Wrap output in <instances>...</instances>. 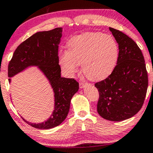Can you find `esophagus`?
<instances>
[{"label":"esophagus","instance_id":"esophagus-1","mask_svg":"<svg viewBox=\"0 0 153 153\" xmlns=\"http://www.w3.org/2000/svg\"><path fill=\"white\" fill-rule=\"evenodd\" d=\"M86 84H87L86 82H84V81H81V82H79V85H80V88H83L86 85Z\"/></svg>","mask_w":153,"mask_h":153}]
</instances>
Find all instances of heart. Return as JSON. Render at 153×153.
Here are the masks:
<instances>
[{
  "label": "heart",
  "instance_id": "heart-1",
  "mask_svg": "<svg viewBox=\"0 0 153 153\" xmlns=\"http://www.w3.org/2000/svg\"><path fill=\"white\" fill-rule=\"evenodd\" d=\"M68 50H59L58 62L64 73L74 75L82 65L88 78L101 80L111 74L119 57V46L111 35L85 32L71 38Z\"/></svg>",
  "mask_w": 153,
  "mask_h": 153
}]
</instances>
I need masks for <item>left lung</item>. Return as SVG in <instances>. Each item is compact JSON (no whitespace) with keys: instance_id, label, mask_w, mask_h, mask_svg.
Listing matches in <instances>:
<instances>
[{"instance_id":"8db88e82","label":"left lung","mask_w":153,"mask_h":153,"mask_svg":"<svg viewBox=\"0 0 153 153\" xmlns=\"http://www.w3.org/2000/svg\"><path fill=\"white\" fill-rule=\"evenodd\" d=\"M109 30L119 45V57L111 74L95 84L99 92L97 111L106 120L119 122L141 109L148 77L143 54L134 40L113 28Z\"/></svg>"}]
</instances>
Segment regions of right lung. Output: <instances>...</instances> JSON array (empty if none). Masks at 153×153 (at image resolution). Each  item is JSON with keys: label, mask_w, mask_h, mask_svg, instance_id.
<instances>
[{"label": "right lung", "mask_w": 153, "mask_h": 153, "mask_svg": "<svg viewBox=\"0 0 153 153\" xmlns=\"http://www.w3.org/2000/svg\"><path fill=\"white\" fill-rule=\"evenodd\" d=\"M62 28L39 31L17 47L8 65V75L12 78L26 68L37 67L46 77L54 92V110L45 122L31 123V127L39 129H52L64 122L70 110L73 96L78 92L79 83L73 78L61 77L58 62V47ZM9 82L11 79H8Z\"/></svg>", "instance_id": "1"}]
</instances>
